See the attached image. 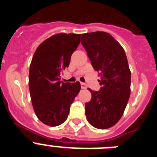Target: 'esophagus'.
Returning <instances> with one entry per match:
<instances>
[{"instance_id":"esophagus-1","label":"esophagus","mask_w":157,"mask_h":157,"mask_svg":"<svg viewBox=\"0 0 157 157\" xmlns=\"http://www.w3.org/2000/svg\"><path fill=\"white\" fill-rule=\"evenodd\" d=\"M81 87L82 89H86V85L84 82H81Z\"/></svg>"}]
</instances>
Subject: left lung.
<instances>
[{
  "instance_id": "obj_1",
  "label": "left lung",
  "mask_w": 157,
  "mask_h": 157,
  "mask_svg": "<svg viewBox=\"0 0 157 157\" xmlns=\"http://www.w3.org/2000/svg\"><path fill=\"white\" fill-rule=\"evenodd\" d=\"M81 43L101 76L100 91L88 88L92 98L86 103V120L96 128H110L123 116L130 95V71L125 51L103 31L82 34Z\"/></svg>"
}]
</instances>
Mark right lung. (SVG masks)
Segmentation results:
<instances>
[{
  "instance_id": "right-lung-1",
  "label": "right lung",
  "mask_w": 157,
  "mask_h": 157,
  "mask_svg": "<svg viewBox=\"0 0 157 157\" xmlns=\"http://www.w3.org/2000/svg\"><path fill=\"white\" fill-rule=\"evenodd\" d=\"M79 43V34H53L40 44L32 58L29 71L30 98L35 115L45 125L56 127L65 122L71 105L79 93V82L60 81Z\"/></svg>"
}]
</instances>
